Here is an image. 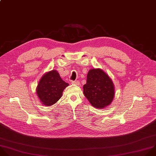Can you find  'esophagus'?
I'll use <instances>...</instances> for the list:
<instances>
[{"label":"esophagus","instance_id":"1","mask_svg":"<svg viewBox=\"0 0 156 156\" xmlns=\"http://www.w3.org/2000/svg\"><path fill=\"white\" fill-rule=\"evenodd\" d=\"M72 84H74V85H80V82L79 80H75V81H72L71 82Z\"/></svg>","mask_w":156,"mask_h":156}]
</instances>
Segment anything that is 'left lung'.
Here are the masks:
<instances>
[{"label": "left lung", "mask_w": 156, "mask_h": 156, "mask_svg": "<svg viewBox=\"0 0 156 156\" xmlns=\"http://www.w3.org/2000/svg\"><path fill=\"white\" fill-rule=\"evenodd\" d=\"M83 89V94L90 104L98 109L109 105L114 97V83L101 69H92L88 71L87 83Z\"/></svg>", "instance_id": "8db88e82"}]
</instances>
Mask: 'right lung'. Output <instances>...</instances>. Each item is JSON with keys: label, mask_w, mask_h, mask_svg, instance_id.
Wrapping results in <instances>:
<instances>
[{"label": "right lung", "mask_w": 156, "mask_h": 156, "mask_svg": "<svg viewBox=\"0 0 156 156\" xmlns=\"http://www.w3.org/2000/svg\"><path fill=\"white\" fill-rule=\"evenodd\" d=\"M69 84L62 80L56 70L45 73L41 79L36 93L42 105L47 106L56 103Z\"/></svg>", "instance_id": "right-lung-1"}]
</instances>
